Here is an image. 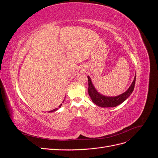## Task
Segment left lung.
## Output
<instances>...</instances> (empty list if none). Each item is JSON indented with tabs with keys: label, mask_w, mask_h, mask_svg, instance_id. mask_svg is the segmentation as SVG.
<instances>
[{
	"label": "left lung",
	"mask_w": 158,
	"mask_h": 158,
	"mask_svg": "<svg viewBox=\"0 0 158 158\" xmlns=\"http://www.w3.org/2000/svg\"><path fill=\"white\" fill-rule=\"evenodd\" d=\"M88 94L91 99H92V102L95 105H97L98 106L102 107H114L125 102V100L131 95L134 90V88H135L136 76H135V78H134L133 82L130 85V87L128 88V89L125 92H124L122 94H120L118 95H117V96L113 97L106 96V95H103L101 94H99L94 87V85L92 82V79L90 78L89 76H88Z\"/></svg>",
	"instance_id": "obj_1"
}]
</instances>
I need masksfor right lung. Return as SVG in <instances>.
<instances>
[{
	"instance_id": "1",
	"label": "right lung",
	"mask_w": 158,
	"mask_h": 158,
	"mask_svg": "<svg viewBox=\"0 0 158 158\" xmlns=\"http://www.w3.org/2000/svg\"><path fill=\"white\" fill-rule=\"evenodd\" d=\"M64 102V100H63V103ZM63 103H62L60 105V106H59V107H61V106H62V104H63ZM59 109V108H56V109H52V111H49V112H54V111H57V110H58Z\"/></svg>"
}]
</instances>
